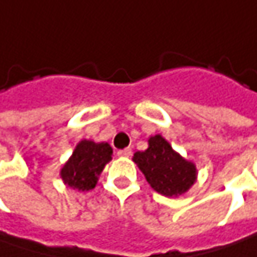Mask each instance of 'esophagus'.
<instances>
[{"label": "esophagus", "instance_id": "1", "mask_svg": "<svg viewBox=\"0 0 257 257\" xmlns=\"http://www.w3.org/2000/svg\"><path fill=\"white\" fill-rule=\"evenodd\" d=\"M117 156H120V157H130V156H132V150H130V149L118 150V152H117Z\"/></svg>", "mask_w": 257, "mask_h": 257}]
</instances>
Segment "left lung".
Returning a JSON list of instances; mask_svg holds the SVG:
<instances>
[{
  "instance_id": "1",
  "label": "left lung",
  "mask_w": 257,
  "mask_h": 257,
  "mask_svg": "<svg viewBox=\"0 0 257 257\" xmlns=\"http://www.w3.org/2000/svg\"><path fill=\"white\" fill-rule=\"evenodd\" d=\"M134 163L154 190L173 197L187 192L196 180V167L184 160L162 136L149 139V149L134 153Z\"/></svg>"
}]
</instances>
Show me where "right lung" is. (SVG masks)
<instances>
[{"mask_svg": "<svg viewBox=\"0 0 257 257\" xmlns=\"http://www.w3.org/2000/svg\"><path fill=\"white\" fill-rule=\"evenodd\" d=\"M113 149L108 143H94L83 140L77 144L74 153L61 170L64 183L77 190L94 189L98 174L111 160Z\"/></svg>", "mask_w": 257, "mask_h": 257, "instance_id": "right-lung-1", "label": "right lung"}]
</instances>
